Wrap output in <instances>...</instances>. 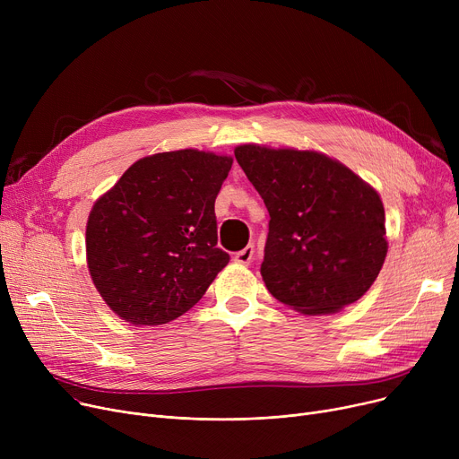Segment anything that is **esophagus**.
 Returning <instances> with one entry per match:
<instances>
[{
    "label": "esophagus",
    "instance_id": "obj_1",
    "mask_svg": "<svg viewBox=\"0 0 459 459\" xmlns=\"http://www.w3.org/2000/svg\"><path fill=\"white\" fill-rule=\"evenodd\" d=\"M253 256H255V247H253V246H247L246 249L238 251V253L234 255V260H236L238 264H244V266H247V264H251Z\"/></svg>",
    "mask_w": 459,
    "mask_h": 459
}]
</instances>
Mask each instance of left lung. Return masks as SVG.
I'll list each match as a JSON object with an SVG mask.
<instances>
[{"label":"left lung","mask_w":459,"mask_h":459,"mask_svg":"<svg viewBox=\"0 0 459 459\" xmlns=\"http://www.w3.org/2000/svg\"><path fill=\"white\" fill-rule=\"evenodd\" d=\"M234 156L270 212L260 266L270 294L303 315L355 303L387 255L377 193L320 152L242 144Z\"/></svg>","instance_id":"left-lung-1"}]
</instances>
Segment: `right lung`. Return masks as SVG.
I'll return each mask as SVG.
<instances>
[{"instance_id":"1","label":"right lung","mask_w":459,"mask_h":459,"mask_svg":"<svg viewBox=\"0 0 459 459\" xmlns=\"http://www.w3.org/2000/svg\"><path fill=\"white\" fill-rule=\"evenodd\" d=\"M232 158L193 149L135 161L91 210L85 244L96 290L134 325L195 305L230 260L217 247L215 197Z\"/></svg>"}]
</instances>
